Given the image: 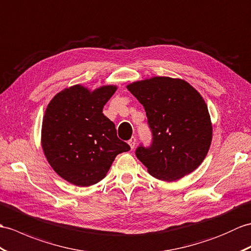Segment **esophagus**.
<instances>
[{"label":"esophagus","instance_id":"1","mask_svg":"<svg viewBox=\"0 0 251 251\" xmlns=\"http://www.w3.org/2000/svg\"><path fill=\"white\" fill-rule=\"evenodd\" d=\"M128 144H129V147H130L131 150L135 149L136 144H137V139H136L135 137H132V138L129 140V141H128Z\"/></svg>","mask_w":251,"mask_h":251}]
</instances>
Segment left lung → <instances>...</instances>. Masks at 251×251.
<instances>
[{"instance_id": "left-lung-1", "label": "left lung", "mask_w": 251, "mask_h": 251, "mask_svg": "<svg viewBox=\"0 0 251 251\" xmlns=\"http://www.w3.org/2000/svg\"><path fill=\"white\" fill-rule=\"evenodd\" d=\"M126 87L143 104L153 132L152 145L136 151L151 176L173 182L195 171L213 137L211 116L200 93L187 81L170 77L135 81Z\"/></svg>"}]
</instances>
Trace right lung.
I'll list each match as a JSON object with an SVG mask.
<instances>
[{
	"label": "right lung",
	"instance_id": "add662e5",
	"mask_svg": "<svg viewBox=\"0 0 251 251\" xmlns=\"http://www.w3.org/2000/svg\"><path fill=\"white\" fill-rule=\"evenodd\" d=\"M116 90L112 84L93 91L75 84L57 93L47 107L42 148L49 165L68 183L81 187L98 183L115 157L130 150L102 113Z\"/></svg>",
	"mask_w": 251,
	"mask_h": 251
}]
</instances>
